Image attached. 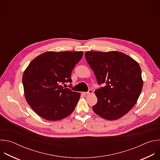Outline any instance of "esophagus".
<instances>
[{
	"instance_id": "obj_1",
	"label": "esophagus",
	"mask_w": 160,
	"mask_h": 160,
	"mask_svg": "<svg viewBox=\"0 0 160 160\" xmlns=\"http://www.w3.org/2000/svg\"><path fill=\"white\" fill-rule=\"evenodd\" d=\"M93 94V90H89L87 92H85L84 94L88 95V94Z\"/></svg>"
}]
</instances>
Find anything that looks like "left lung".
<instances>
[{"instance_id": "8db88e82", "label": "left lung", "mask_w": 160, "mask_h": 160, "mask_svg": "<svg viewBox=\"0 0 160 160\" xmlns=\"http://www.w3.org/2000/svg\"><path fill=\"white\" fill-rule=\"evenodd\" d=\"M85 56L98 84L106 83L95 91L98 102L93 111L108 120L123 117L134 106L142 89L139 63L118 51H88Z\"/></svg>"}]
</instances>
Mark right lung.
Here are the masks:
<instances>
[{"mask_svg":"<svg viewBox=\"0 0 160 160\" xmlns=\"http://www.w3.org/2000/svg\"><path fill=\"white\" fill-rule=\"evenodd\" d=\"M83 54L82 51L46 52L27 66L22 78L25 97L40 117L58 121L74 111L80 93L72 92L61 84L72 82V70Z\"/></svg>","mask_w":160,"mask_h":160,"instance_id":"1","label":"right lung"}]
</instances>
